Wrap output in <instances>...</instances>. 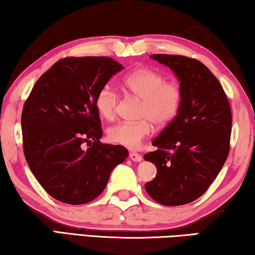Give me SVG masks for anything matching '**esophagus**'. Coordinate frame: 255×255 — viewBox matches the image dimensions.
I'll list each match as a JSON object with an SVG mask.
<instances>
[{
  "label": "esophagus",
  "instance_id": "obj_1",
  "mask_svg": "<svg viewBox=\"0 0 255 255\" xmlns=\"http://www.w3.org/2000/svg\"><path fill=\"white\" fill-rule=\"evenodd\" d=\"M130 158L131 160H133V161H136V162H140L142 160V155L136 153V152H131L130 153Z\"/></svg>",
  "mask_w": 255,
  "mask_h": 255
}]
</instances>
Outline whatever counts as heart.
<instances>
[{
	"instance_id": "b5f03b06",
	"label": "heart",
	"mask_w": 255,
	"mask_h": 255,
	"mask_svg": "<svg viewBox=\"0 0 255 255\" xmlns=\"http://www.w3.org/2000/svg\"><path fill=\"white\" fill-rule=\"evenodd\" d=\"M123 87L130 95L141 100L137 122H121L112 127L107 136L113 143L128 149L139 148L153 130V124L164 127L179 113L182 103L181 85L176 80H166L159 71L139 68L125 76ZM119 95L110 86H103L95 96V107L101 118L115 119Z\"/></svg>"
}]
</instances>
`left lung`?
Wrapping results in <instances>:
<instances>
[{
	"mask_svg": "<svg viewBox=\"0 0 255 255\" xmlns=\"http://www.w3.org/2000/svg\"><path fill=\"white\" fill-rule=\"evenodd\" d=\"M175 71L182 88L179 113L152 141L144 159L157 167L145 184L155 202L180 206L206 193L230 152L232 113L218 79L203 62L179 55H151Z\"/></svg>",
	"mask_w": 255,
	"mask_h": 255,
	"instance_id": "1",
	"label": "left lung"
}]
</instances>
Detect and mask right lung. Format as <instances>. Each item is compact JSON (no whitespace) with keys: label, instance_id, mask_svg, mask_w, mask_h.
<instances>
[{"label":"right lung","instance_id":"right-lung-1","mask_svg":"<svg viewBox=\"0 0 255 255\" xmlns=\"http://www.w3.org/2000/svg\"><path fill=\"white\" fill-rule=\"evenodd\" d=\"M110 57H66L41 75L21 115L23 152L31 171L59 202H92L128 158L122 145L102 143L95 96L122 70ZM87 143L90 148L82 149Z\"/></svg>","mask_w":255,"mask_h":255}]
</instances>
